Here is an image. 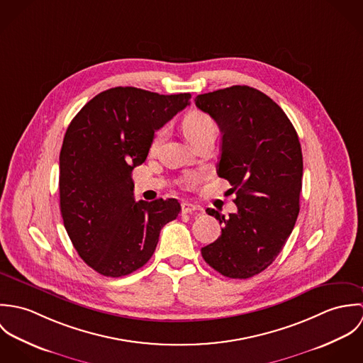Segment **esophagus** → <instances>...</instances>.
Listing matches in <instances>:
<instances>
[{"label": "esophagus", "instance_id": "obj_1", "mask_svg": "<svg viewBox=\"0 0 363 363\" xmlns=\"http://www.w3.org/2000/svg\"><path fill=\"white\" fill-rule=\"evenodd\" d=\"M203 208L200 206H196V204H191V203H183L182 204V212L183 213H193V212H201Z\"/></svg>", "mask_w": 363, "mask_h": 363}]
</instances>
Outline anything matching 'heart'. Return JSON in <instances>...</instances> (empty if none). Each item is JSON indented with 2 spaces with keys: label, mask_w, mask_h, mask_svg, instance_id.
<instances>
[{
  "label": "heart",
  "mask_w": 363,
  "mask_h": 363,
  "mask_svg": "<svg viewBox=\"0 0 363 363\" xmlns=\"http://www.w3.org/2000/svg\"><path fill=\"white\" fill-rule=\"evenodd\" d=\"M183 131L186 138L193 144L197 140H200L201 137L208 135V134H215L216 131V125L215 121L203 111H191L189 113L184 120H183ZM164 137V130H160L156 133L155 138L151 144V151L156 152L160 147V143ZM203 180V173L196 172V173H190L183 179V184L186 187H193L196 184H199Z\"/></svg>",
  "instance_id": "b5f03b06"
}]
</instances>
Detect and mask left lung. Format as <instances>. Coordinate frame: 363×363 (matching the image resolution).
Instances as JSON below:
<instances>
[{"mask_svg":"<svg viewBox=\"0 0 363 363\" xmlns=\"http://www.w3.org/2000/svg\"><path fill=\"white\" fill-rule=\"evenodd\" d=\"M222 133L218 176L236 191V213L222 235L201 249L208 264L228 278L246 279L264 271L285 246L299 215L303 157L291 120L265 94L246 85L196 98Z\"/></svg>","mask_w":363,"mask_h":363,"instance_id":"1","label":"left lung"}]
</instances>
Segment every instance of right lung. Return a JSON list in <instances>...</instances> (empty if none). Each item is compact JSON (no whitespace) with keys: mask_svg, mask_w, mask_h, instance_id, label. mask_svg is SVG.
<instances>
[{"mask_svg":"<svg viewBox=\"0 0 363 363\" xmlns=\"http://www.w3.org/2000/svg\"><path fill=\"white\" fill-rule=\"evenodd\" d=\"M190 94L117 86L96 95L69 123L60 152V211L91 268L118 278L148 262L176 199L134 200L133 169L145 162L156 130L190 104Z\"/></svg>","mask_w":363,"mask_h":363,"instance_id":"add662e5","label":"right lung"}]
</instances>
